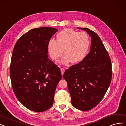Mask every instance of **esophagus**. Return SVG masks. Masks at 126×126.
Segmentation results:
<instances>
[{
	"instance_id": "esophagus-1",
	"label": "esophagus",
	"mask_w": 126,
	"mask_h": 126,
	"mask_svg": "<svg viewBox=\"0 0 126 126\" xmlns=\"http://www.w3.org/2000/svg\"><path fill=\"white\" fill-rule=\"evenodd\" d=\"M60 70H61V73H62V75H63V74L65 70H64V68H60Z\"/></svg>"
}]
</instances>
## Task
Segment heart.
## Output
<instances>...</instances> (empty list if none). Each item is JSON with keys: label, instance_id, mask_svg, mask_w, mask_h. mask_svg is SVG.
Segmentation results:
<instances>
[{"label": "heart", "instance_id": "1", "mask_svg": "<svg viewBox=\"0 0 126 126\" xmlns=\"http://www.w3.org/2000/svg\"><path fill=\"white\" fill-rule=\"evenodd\" d=\"M90 46V40L84 32H79L71 28L60 32L56 39L50 40L47 44L48 52L53 60H56L65 54L61 63L66 64L71 61L77 63L85 57Z\"/></svg>", "mask_w": 126, "mask_h": 126}]
</instances>
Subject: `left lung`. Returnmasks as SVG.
<instances>
[{"mask_svg": "<svg viewBox=\"0 0 126 126\" xmlns=\"http://www.w3.org/2000/svg\"><path fill=\"white\" fill-rule=\"evenodd\" d=\"M79 28L91 37L90 51L81 62L66 70L63 78L72 105L85 111L97 106L107 92L112 79V63L98 35L87 28Z\"/></svg>", "mask_w": 126, "mask_h": 126, "instance_id": "8db88e82", "label": "left lung"}]
</instances>
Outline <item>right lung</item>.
Instances as JSON below:
<instances>
[{
    "label": "right lung",
    "instance_id": "right-lung-1",
    "mask_svg": "<svg viewBox=\"0 0 126 126\" xmlns=\"http://www.w3.org/2000/svg\"><path fill=\"white\" fill-rule=\"evenodd\" d=\"M57 31L49 27L34 28L15 44L10 69L12 89L18 101L32 111L51 108L62 78L60 68L47 55L48 42Z\"/></svg>",
    "mask_w": 126,
    "mask_h": 126
}]
</instances>
